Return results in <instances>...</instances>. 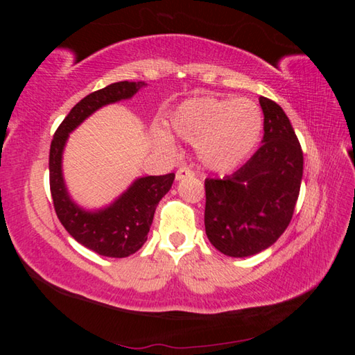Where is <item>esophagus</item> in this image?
<instances>
[{"label":"esophagus","mask_w":355,"mask_h":355,"mask_svg":"<svg viewBox=\"0 0 355 355\" xmlns=\"http://www.w3.org/2000/svg\"><path fill=\"white\" fill-rule=\"evenodd\" d=\"M192 175H194V172L189 171L188 167H180L177 173H175V180H177V182H180V180L188 178V177H192Z\"/></svg>","instance_id":"esophagus-1"}]
</instances>
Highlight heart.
<instances>
[{
  "mask_svg": "<svg viewBox=\"0 0 355 355\" xmlns=\"http://www.w3.org/2000/svg\"><path fill=\"white\" fill-rule=\"evenodd\" d=\"M169 127L183 141L196 142L197 156L208 169L228 171L255 148L263 116L248 98L194 97L172 111ZM155 137L161 144L169 142L163 130H156Z\"/></svg>",
  "mask_w": 355,
  "mask_h": 355,
  "instance_id": "1",
  "label": "heart"
}]
</instances>
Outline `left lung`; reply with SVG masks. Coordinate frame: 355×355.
Listing matches in <instances>:
<instances>
[{"label": "left lung", "mask_w": 355, "mask_h": 355, "mask_svg": "<svg viewBox=\"0 0 355 355\" xmlns=\"http://www.w3.org/2000/svg\"><path fill=\"white\" fill-rule=\"evenodd\" d=\"M263 144L236 172L205 180V232L227 257L244 258L271 248L286 230L302 182L304 156L290 119L260 97Z\"/></svg>", "instance_id": "obj_1"}]
</instances>
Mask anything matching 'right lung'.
Masks as SVG:
<instances>
[{"label": "right lung", "instance_id": "obj_1", "mask_svg": "<svg viewBox=\"0 0 355 355\" xmlns=\"http://www.w3.org/2000/svg\"><path fill=\"white\" fill-rule=\"evenodd\" d=\"M147 84L112 83L76 103L59 125L50 147V189L59 220L78 243L101 257L133 255L147 241L155 209L172 188L175 173L137 177L122 194L101 208H84L73 200L65 184L62 156L70 133L100 107L130 100Z\"/></svg>", "mask_w": 355, "mask_h": 355}]
</instances>
